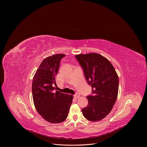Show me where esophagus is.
I'll return each mask as SVG.
<instances>
[{
  "label": "esophagus",
  "instance_id": "esophagus-1",
  "mask_svg": "<svg viewBox=\"0 0 147 147\" xmlns=\"http://www.w3.org/2000/svg\"><path fill=\"white\" fill-rule=\"evenodd\" d=\"M80 95L78 94H76L75 95H74V97L76 98V99H78V98H80Z\"/></svg>",
  "mask_w": 147,
  "mask_h": 147
}]
</instances>
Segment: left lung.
Masks as SVG:
<instances>
[{"instance_id": "8db88e82", "label": "left lung", "mask_w": 147, "mask_h": 147, "mask_svg": "<svg viewBox=\"0 0 147 147\" xmlns=\"http://www.w3.org/2000/svg\"><path fill=\"white\" fill-rule=\"evenodd\" d=\"M75 57L87 83L92 87V94L87 96L88 106L82 109L83 116L90 121H99L111 112L116 102L118 76L111 63L99 54H81Z\"/></svg>"}]
</instances>
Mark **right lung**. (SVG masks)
<instances>
[{
  "label": "right lung",
  "instance_id": "1",
  "mask_svg": "<svg viewBox=\"0 0 147 147\" xmlns=\"http://www.w3.org/2000/svg\"><path fill=\"white\" fill-rule=\"evenodd\" d=\"M66 55L57 54L45 59L34 77L32 92L35 107L45 120L59 123L66 120L73 101V95L53 92L61 59Z\"/></svg>",
  "mask_w": 147,
  "mask_h": 147
}]
</instances>
